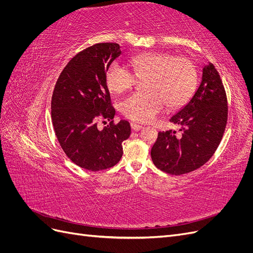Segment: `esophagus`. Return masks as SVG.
<instances>
[{"label":"esophagus","instance_id":"obj_1","mask_svg":"<svg viewBox=\"0 0 253 253\" xmlns=\"http://www.w3.org/2000/svg\"><path fill=\"white\" fill-rule=\"evenodd\" d=\"M131 127H132L133 131L137 132V131H140V129L142 128V126H139V125H137V124H134V122H132Z\"/></svg>","mask_w":253,"mask_h":253}]
</instances>
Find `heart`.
I'll return each mask as SVG.
<instances>
[{
	"mask_svg": "<svg viewBox=\"0 0 253 253\" xmlns=\"http://www.w3.org/2000/svg\"><path fill=\"white\" fill-rule=\"evenodd\" d=\"M134 74L118 61L109 66L105 84L114 94L131 89L136 77L144 82L147 93H134L120 102V112L128 119L149 122L168 108L182 106L192 97L197 85L195 64L186 57L167 52H145L131 60Z\"/></svg>",
	"mask_w": 253,
	"mask_h": 253,
	"instance_id": "obj_1",
	"label": "heart"
}]
</instances>
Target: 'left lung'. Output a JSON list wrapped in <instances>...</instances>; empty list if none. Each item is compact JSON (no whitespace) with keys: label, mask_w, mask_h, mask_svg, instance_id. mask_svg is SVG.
I'll use <instances>...</instances> for the list:
<instances>
[{"label":"left lung","mask_w":253,"mask_h":253,"mask_svg":"<svg viewBox=\"0 0 253 253\" xmlns=\"http://www.w3.org/2000/svg\"><path fill=\"white\" fill-rule=\"evenodd\" d=\"M228 117L226 91L212 63L203 67L202 81L190 101L171 117L176 131L159 132L151 150L153 163L163 172L181 175L204 166L216 151Z\"/></svg>","instance_id":"obj_1"}]
</instances>
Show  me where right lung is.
Returning <instances> with one entry per match:
<instances>
[{"label":"right lung","instance_id":"right-lung-1","mask_svg":"<svg viewBox=\"0 0 253 253\" xmlns=\"http://www.w3.org/2000/svg\"><path fill=\"white\" fill-rule=\"evenodd\" d=\"M120 55L117 43H98L80 51L60 74L52 93L51 121L61 148L88 171L117 165L124 154L122 142L131 135L126 120L97 127L99 117L115 116L105 73Z\"/></svg>","mask_w":253,"mask_h":253}]
</instances>
